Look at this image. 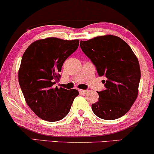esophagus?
Returning <instances> with one entry per match:
<instances>
[{
  "label": "esophagus",
  "instance_id": "34e87169",
  "mask_svg": "<svg viewBox=\"0 0 154 154\" xmlns=\"http://www.w3.org/2000/svg\"><path fill=\"white\" fill-rule=\"evenodd\" d=\"M79 91L80 94H86L87 91H88V90H83V89H79Z\"/></svg>",
  "mask_w": 154,
  "mask_h": 154
}]
</instances>
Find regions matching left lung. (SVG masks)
I'll use <instances>...</instances> for the list:
<instances>
[{
    "mask_svg": "<svg viewBox=\"0 0 154 154\" xmlns=\"http://www.w3.org/2000/svg\"><path fill=\"white\" fill-rule=\"evenodd\" d=\"M81 48L104 75L105 90L98 92V100L91 105L98 117L114 120L129 111L138 94L141 70L132 49L121 38L112 35L81 41Z\"/></svg>",
    "mask_w": 154,
    "mask_h": 154,
    "instance_id": "left-lung-1",
    "label": "left lung"
}]
</instances>
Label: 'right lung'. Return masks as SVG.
Instances as JSON below:
<instances>
[{
  "label": "right lung",
  "mask_w": 154,
  "mask_h": 154,
  "mask_svg": "<svg viewBox=\"0 0 154 154\" xmlns=\"http://www.w3.org/2000/svg\"><path fill=\"white\" fill-rule=\"evenodd\" d=\"M78 39L66 41L47 38L32 43L23 55L18 81L26 103L43 120L54 122L69 113L75 89L54 85L59 81L63 64L78 48Z\"/></svg>",
  "instance_id": "add662e5"
}]
</instances>
